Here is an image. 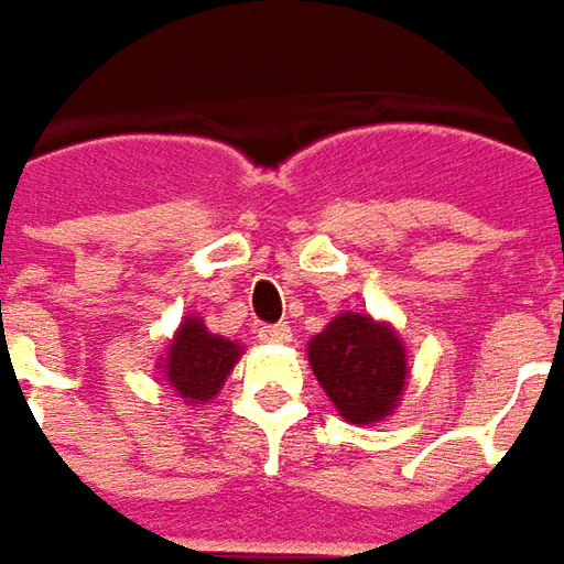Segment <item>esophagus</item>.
I'll use <instances>...</instances> for the list:
<instances>
[{
	"instance_id": "1",
	"label": "esophagus",
	"mask_w": 564,
	"mask_h": 564,
	"mask_svg": "<svg viewBox=\"0 0 564 564\" xmlns=\"http://www.w3.org/2000/svg\"><path fill=\"white\" fill-rule=\"evenodd\" d=\"M259 340L283 346V343L293 340V330H290V324H271V327H262V330H259Z\"/></svg>"
}]
</instances>
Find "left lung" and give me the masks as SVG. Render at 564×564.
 <instances>
[{
  "instance_id": "left-lung-1",
  "label": "left lung",
  "mask_w": 564,
  "mask_h": 564,
  "mask_svg": "<svg viewBox=\"0 0 564 564\" xmlns=\"http://www.w3.org/2000/svg\"><path fill=\"white\" fill-rule=\"evenodd\" d=\"M321 390L349 424H378L399 409L409 383V349L390 321L343 312L308 340Z\"/></svg>"
}]
</instances>
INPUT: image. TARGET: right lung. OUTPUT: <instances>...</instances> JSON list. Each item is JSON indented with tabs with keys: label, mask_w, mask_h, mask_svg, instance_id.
Here are the masks:
<instances>
[{
	"label": "right lung",
	"mask_w": 564,
	"mask_h": 564,
	"mask_svg": "<svg viewBox=\"0 0 564 564\" xmlns=\"http://www.w3.org/2000/svg\"><path fill=\"white\" fill-rule=\"evenodd\" d=\"M243 343L212 334L199 315H186L159 356V378L186 405H205L221 393L224 380L243 356Z\"/></svg>",
	"instance_id": "right-lung-1"
}]
</instances>
